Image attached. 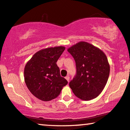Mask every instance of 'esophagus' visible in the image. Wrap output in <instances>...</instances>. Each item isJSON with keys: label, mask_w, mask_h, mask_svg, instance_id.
Wrapping results in <instances>:
<instances>
[{"label": "esophagus", "mask_w": 130, "mask_h": 130, "mask_svg": "<svg viewBox=\"0 0 130 130\" xmlns=\"http://www.w3.org/2000/svg\"><path fill=\"white\" fill-rule=\"evenodd\" d=\"M65 79L67 80L68 82H69V76L68 75L67 76H66V77H65Z\"/></svg>", "instance_id": "34e87169"}]
</instances>
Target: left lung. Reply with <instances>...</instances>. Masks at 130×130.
<instances>
[{
  "mask_svg": "<svg viewBox=\"0 0 130 130\" xmlns=\"http://www.w3.org/2000/svg\"><path fill=\"white\" fill-rule=\"evenodd\" d=\"M76 62V74L69 83L75 95L84 101L94 99L107 84L110 67L103 51L81 41L67 49Z\"/></svg>",
  "mask_w": 130,
  "mask_h": 130,
  "instance_id": "8db88e82",
  "label": "left lung"
}]
</instances>
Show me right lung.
Segmentation results:
<instances>
[{
  "instance_id": "obj_1",
  "label": "right lung",
  "mask_w": 130,
  "mask_h": 130,
  "mask_svg": "<svg viewBox=\"0 0 130 130\" xmlns=\"http://www.w3.org/2000/svg\"><path fill=\"white\" fill-rule=\"evenodd\" d=\"M64 46L51 47L35 53L24 69L25 84L30 92L40 100L51 101L58 97L68 81L60 74L56 62Z\"/></svg>"
}]
</instances>
